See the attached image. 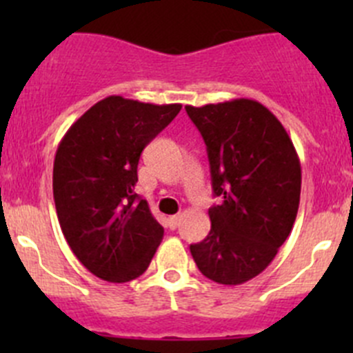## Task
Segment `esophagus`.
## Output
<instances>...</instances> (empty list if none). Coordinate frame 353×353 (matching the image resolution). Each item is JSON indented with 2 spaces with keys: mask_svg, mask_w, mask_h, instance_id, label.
I'll return each instance as SVG.
<instances>
[{
  "mask_svg": "<svg viewBox=\"0 0 353 353\" xmlns=\"http://www.w3.org/2000/svg\"><path fill=\"white\" fill-rule=\"evenodd\" d=\"M167 222H169L170 229H176V227L179 225V222H181V216L179 215H172V216H169V219H167Z\"/></svg>",
  "mask_w": 353,
  "mask_h": 353,
  "instance_id": "34e87169",
  "label": "esophagus"
}]
</instances>
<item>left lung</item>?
Listing matches in <instances>:
<instances>
[{
  "label": "left lung",
  "mask_w": 353,
  "mask_h": 353,
  "mask_svg": "<svg viewBox=\"0 0 353 353\" xmlns=\"http://www.w3.org/2000/svg\"><path fill=\"white\" fill-rule=\"evenodd\" d=\"M205 140L220 205L208 210L212 229L191 244L206 279L241 285L258 276L287 241L301 201V162L275 114L252 99L186 105Z\"/></svg>",
  "instance_id": "left-lung-1"
}]
</instances>
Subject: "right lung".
I'll use <instances>...</instances> for the list:
<instances>
[{
	"mask_svg": "<svg viewBox=\"0 0 353 353\" xmlns=\"http://www.w3.org/2000/svg\"><path fill=\"white\" fill-rule=\"evenodd\" d=\"M181 108L110 95L59 141L52 169L59 225L78 261L105 282L143 275L160 245L163 227L134 193L137 169L143 148Z\"/></svg>",
	"mask_w": 353,
	"mask_h": 353,
	"instance_id": "right-lung-1",
	"label": "right lung"
}]
</instances>
